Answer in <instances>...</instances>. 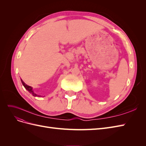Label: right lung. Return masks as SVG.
I'll use <instances>...</instances> for the list:
<instances>
[{
  "label": "right lung",
  "instance_id": "obj_1",
  "mask_svg": "<svg viewBox=\"0 0 146 146\" xmlns=\"http://www.w3.org/2000/svg\"><path fill=\"white\" fill-rule=\"evenodd\" d=\"M21 80L22 83H23V86H24V88H25V89L27 90V91H29V92H30V93L32 94L33 96H38V95H37V94H35V93H34L33 91L32 90L33 89H32V87L30 86H29V85H26V84L23 82V80H22V79H21Z\"/></svg>",
  "mask_w": 146,
  "mask_h": 146
}]
</instances>
